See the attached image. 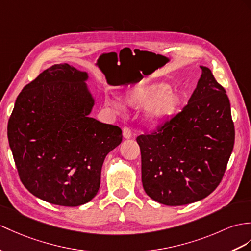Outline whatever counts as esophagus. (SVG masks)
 Here are the masks:
<instances>
[{"label":"esophagus","instance_id":"obj_1","mask_svg":"<svg viewBox=\"0 0 251 251\" xmlns=\"http://www.w3.org/2000/svg\"><path fill=\"white\" fill-rule=\"evenodd\" d=\"M122 134H124L125 138H130L132 136V131L129 126H125L124 129H122Z\"/></svg>","mask_w":251,"mask_h":251}]
</instances>
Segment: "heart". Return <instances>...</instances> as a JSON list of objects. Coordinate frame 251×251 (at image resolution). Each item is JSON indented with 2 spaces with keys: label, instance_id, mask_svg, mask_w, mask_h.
<instances>
[{
  "label": "heart",
  "instance_id": "heart-1",
  "mask_svg": "<svg viewBox=\"0 0 251 251\" xmlns=\"http://www.w3.org/2000/svg\"><path fill=\"white\" fill-rule=\"evenodd\" d=\"M126 102L132 107L149 109V119L153 124L172 118L178 112L181 104L180 97L173 93L170 86L165 83L142 85L127 91ZM107 105L113 107L117 113L124 111L118 102L107 100Z\"/></svg>",
  "mask_w": 251,
  "mask_h": 251
}]
</instances>
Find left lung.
Wrapping results in <instances>:
<instances>
[{
	"mask_svg": "<svg viewBox=\"0 0 251 251\" xmlns=\"http://www.w3.org/2000/svg\"><path fill=\"white\" fill-rule=\"evenodd\" d=\"M182 111L136 140L146 194L165 205L205 198L222 182L234 146V124L225 88L201 66Z\"/></svg>",
	"mask_w": 251,
	"mask_h": 251,
	"instance_id": "1",
	"label": "left lung"
}]
</instances>
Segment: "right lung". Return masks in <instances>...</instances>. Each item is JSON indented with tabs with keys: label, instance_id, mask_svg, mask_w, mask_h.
I'll use <instances>...</instances> for the list:
<instances>
[{
	"label": "right lung",
	"instance_id": "obj_1",
	"mask_svg": "<svg viewBox=\"0 0 251 251\" xmlns=\"http://www.w3.org/2000/svg\"><path fill=\"white\" fill-rule=\"evenodd\" d=\"M86 72L54 65L24 86L7 126L20 180L34 196L77 206L100 187L105 156L122 140L119 126L89 114L95 104Z\"/></svg>",
	"mask_w": 251,
	"mask_h": 251
}]
</instances>
